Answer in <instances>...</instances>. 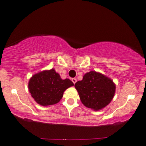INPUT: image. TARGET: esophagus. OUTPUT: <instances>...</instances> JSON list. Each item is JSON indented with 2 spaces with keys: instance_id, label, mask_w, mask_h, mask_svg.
<instances>
[{
  "instance_id": "1",
  "label": "esophagus",
  "mask_w": 146,
  "mask_h": 146,
  "mask_svg": "<svg viewBox=\"0 0 146 146\" xmlns=\"http://www.w3.org/2000/svg\"><path fill=\"white\" fill-rule=\"evenodd\" d=\"M71 80H72V82H73V84H75V83H76L77 82V79H76V78H73V79H71Z\"/></svg>"
}]
</instances>
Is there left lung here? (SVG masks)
Listing matches in <instances>:
<instances>
[{
	"label": "left lung",
	"mask_w": 146,
	"mask_h": 146,
	"mask_svg": "<svg viewBox=\"0 0 146 146\" xmlns=\"http://www.w3.org/2000/svg\"><path fill=\"white\" fill-rule=\"evenodd\" d=\"M82 104L98 111L109 104L113 98L116 85L108 77L95 71L86 73L83 79L75 83Z\"/></svg>",
	"instance_id": "1"
}]
</instances>
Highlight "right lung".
<instances>
[{"mask_svg": "<svg viewBox=\"0 0 146 146\" xmlns=\"http://www.w3.org/2000/svg\"><path fill=\"white\" fill-rule=\"evenodd\" d=\"M73 86L69 79H61L54 69L36 73L29 79L28 83L31 96L38 104L43 106L59 102L64 92Z\"/></svg>", "mask_w": 146, "mask_h": 146, "instance_id": "1", "label": "right lung"}]
</instances>
